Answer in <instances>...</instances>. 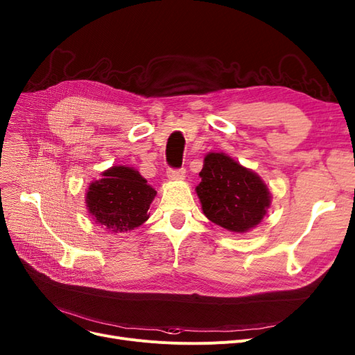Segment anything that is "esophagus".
I'll return each mask as SVG.
<instances>
[{
  "instance_id": "1",
  "label": "esophagus",
  "mask_w": 355,
  "mask_h": 355,
  "mask_svg": "<svg viewBox=\"0 0 355 355\" xmlns=\"http://www.w3.org/2000/svg\"><path fill=\"white\" fill-rule=\"evenodd\" d=\"M185 175V170L181 168V170H174V168H170V170L166 171V177L170 180H180Z\"/></svg>"
}]
</instances>
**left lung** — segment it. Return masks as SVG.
<instances>
[{
  "mask_svg": "<svg viewBox=\"0 0 355 355\" xmlns=\"http://www.w3.org/2000/svg\"><path fill=\"white\" fill-rule=\"evenodd\" d=\"M196 187L202 213L220 227L245 233L263 220L270 191L256 173L223 153H209Z\"/></svg>",
  "mask_w": 355,
  "mask_h": 355,
  "instance_id": "left-lung-1",
  "label": "left lung"
}]
</instances>
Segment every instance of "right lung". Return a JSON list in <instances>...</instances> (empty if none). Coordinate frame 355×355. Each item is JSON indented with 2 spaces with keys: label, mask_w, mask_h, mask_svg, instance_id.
Wrapping results in <instances>:
<instances>
[{
  "label": "right lung",
  "mask_w": 355,
  "mask_h": 355,
  "mask_svg": "<svg viewBox=\"0 0 355 355\" xmlns=\"http://www.w3.org/2000/svg\"><path fill=\"white\" fill-rule=\"evenodd\" d=\"M93 181L86 193V207L96 225L112 233L130 232L149 217L157 191L132 166L115 165Z\"/></svg>",
  "instance_id": "1"
}]
</instances>
